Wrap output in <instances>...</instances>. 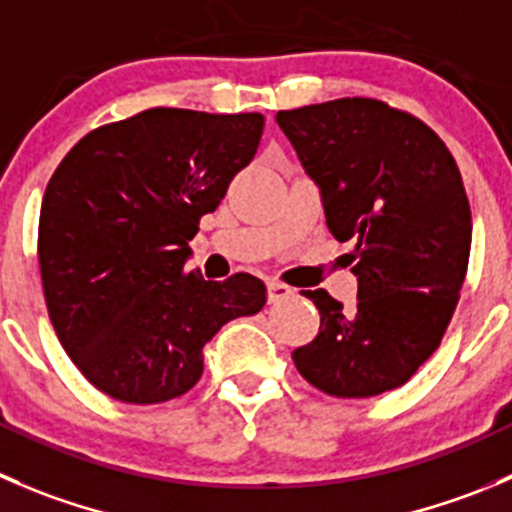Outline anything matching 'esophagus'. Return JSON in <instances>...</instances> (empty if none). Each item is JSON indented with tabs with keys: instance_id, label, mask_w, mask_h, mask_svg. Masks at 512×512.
I'll return each mask as SVG.
<instances>
[{
	"instance_id": "1",
	"label": "esophagus",
	"mask_w": 512,
	"mask_h": 512,
	"mask_svg": "<svg viewBox=\"0 0 512 512\" xmlns=\"http://www.w3.org/2000/svg\"><path fill=\"white\" fill-rule=\"evenodd\" d=\"M292 287L290 285H285V282H280V280H267V300L272 302V305H275V302H282V300H287V297L292 295Z\"/></svg>"
}]
</instances>
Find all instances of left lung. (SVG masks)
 Segmentation results:
<instances>
[{
	"label": "left lung",
	"instance_id": "1",
	"mask_svg": "<svg viewBox=\"0 0 512 512\" xmlns=\"http://www.w3.org/2000/svg\"><path fill=\"white\" fill-rule=\"evenodd\" d=\"M277 124L317 182L335 240L352 242L357 302L325 290L315 340L292 352L310 385L332 398L400 388L438 350L468 272L463 177L445 142L380 99L342 97L277 112Z\"/></svg>",
	"mask_w": 512,
	"mask_h": 512
}]
</instances>
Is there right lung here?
Here are the masks:
<instances>
[{"label":"right lung","mask_w":512,"mask_h":512,"mask_svg":"<svg viewBox=\"0 0 512 512\" xmlns=\"http://www.w3.org/2000/svg\"><path fill=\"white\" fill-rule=\"evenodd\" d=\"M262 127L257 112L145 109L84 135L54 170L39 212L44 300L67 355L109 398H180L217 330L265 305L247 272L212 282L185 267Z\"/></svg>","instance_id":"obj_1"}]
</instances>
